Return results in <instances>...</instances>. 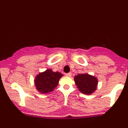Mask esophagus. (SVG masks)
Returning a JSON list of instances; mask_svg holds the SVG:
<instances>
[{
  "label": "esophagus",
  "mask_w": 128,
  "mask_h": 128,
  "mask_svg": "<svg viewBox=\"0 0 128 128\" xmlns=\"http://www.w3.org/2000/svg\"><path fill=\"white\" fill-rule=\"evenodd\" d=\"M65 76H68V77H70L71 76H72V74H71L70 72H68V73H66V74H65Z\"/></svg>",
  "instance_id": "esophagus-1"
}]
</instances>
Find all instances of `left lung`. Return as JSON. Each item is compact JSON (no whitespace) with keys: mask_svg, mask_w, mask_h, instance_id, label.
<instances>
[{"mask_svg":"<svg viewBox=\"0 0 128 128\" xmlns=\"http://www.w3.org/2000/svg\"><path fill=\"white\" fill-rule=\"evenodd\" d=\"M74 81L79 90L84 94H91L96 90L98 85V80L87 74H79L76 76Z\"/></svg>","mask_w":128,"mask_h":128,"instance_id":"8db88e82","label":"left lung"}]
</instances>
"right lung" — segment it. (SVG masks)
<instances>
[{
  "mask_svg": "<svg viewBox=\"0 0 128 128\" xmlns=\"http://www.w3.org/2000/svg\"><path fill=\"white\" fill-rule=\"evenodd\" d=\"M63 74L58 72H52L48 69L46 72L40 73L36 78L34 82L36 89L41 93L46 94L53 91L58 84L59 80Z\"/></svg>",
  "mask_w": 128,
  "mask_h": 128,
  "instance_id": "add662e5",
  "label": "right lung"
}]
</instances>
